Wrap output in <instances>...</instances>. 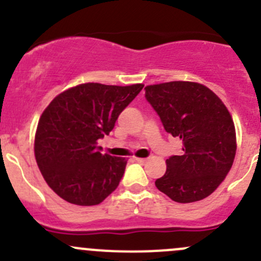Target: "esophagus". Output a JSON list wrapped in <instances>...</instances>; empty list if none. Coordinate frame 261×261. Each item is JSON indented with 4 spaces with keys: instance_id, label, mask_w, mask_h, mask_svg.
I'll return each instance as SVG.
<instances>
[{
    "instance_id": "obj_1",
    "label": "esophagus",
    "mask_w": 261,
    "mask_h": 261,
    "mask_svg": "<svg viewBox=\"0 0 261 261\" xmlns=\"http://www.w3.org/2000/svg\"><path fill=\"white\" fill-rule=\"evenodd\" d=\"M146 160L147 159H145V158H136V162H138L139 164H145Z\"/></svg>"
}]
</instances>
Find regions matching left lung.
Listing matches in <instances>:
<instances>
[{
	"instance_id": "obj_1",
	"label": "left lung",
	"mask_w": 261,
	"mask_h": 261,
	"mask_svg": "<svg viewBox=\"0 0 261 261\" xmlns=\"http://www.w3.org/2000/svg\"><path fill=\"white\" fill-rule=\"evenodd\" d=\"M145 98L165 131L183 141V154L167 159L156 188L178 203L208 197L235 159V125L228 110L211 89L194 82L147 86Z\"/></svg>"
}]
</instances>
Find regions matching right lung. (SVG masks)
<instances>
[{"instance_id": "right-lung-1", "label": "right lung", "mask_w": 261, "mask_h": 261, "mask_svg": "<svg viewBox=\"0 0 261 261\" xmlns=\"http://www.w3.org/2000/svg\"><path fill=\"white\" fill-rule=\"evenodd\" d=\"M143 87L84 83L50 102L39 120L34 149L44 179L60 198L94 206L117 188L127 162L101 154L97 141L111 133Z\"/></svg>"}]
</instances>
